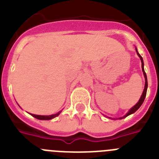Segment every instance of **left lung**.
<instances>
[{
    "mask_svg": "<svg viewBox=\"0 0 159 159\" xmlns=\"http://www.w3.org/2000/svg\"><path fill=\"white\" fill-rule=\"evenodd\" d=\"M135 50H136V52H137V55L139 56V57L140 58V60H141V62H142V71H143V75H144V78H145V86H144V89H143V94H142L141 97H140L139 100V102L136 103L135 105H134V107H132L131 108H130V110L128 111V112H127L126 115H125L124 116H123V117H120L119 118V119H124V118L127 117L128 116H130V115H131V114L134 113V112L136 111L139 109V108L141 107V105L143 104V101H144V99H145L146 98V95H147V86H148V84H147V75H146V72L145 71H144V63H143V57L140 56V54L139 53V52H138L137 48H135Z\"/></svg>",
    "mask_w": 159,
    "mask_h": 159,
    "instance_id": "8db88e82",
    "label": "left lung"
}]
</instances>
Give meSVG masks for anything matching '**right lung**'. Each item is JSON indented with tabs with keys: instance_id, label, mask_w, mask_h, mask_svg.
Wrapping results in <instances>:
<instances>
[{
	"instance_id": "add662e5",
	"label": "right lung",
	"mask_w": 159,
	"mask_h": 159,
	"mask_svg": "<svg viewBox=\"0 0 159 159\" xmlns=\"http://www.w3.org/2000/svg\"><path fill=\"white\" fill-rule=\"evenodd\" d=\"M62 111H60L57 112V114H54V115H51V116H39V115H34V114H30L31 116H33L34 118L37 119H40V120H50L52 119H54L57 116H58L60 113H61Z\"/></svg>"
}]
</instances>
